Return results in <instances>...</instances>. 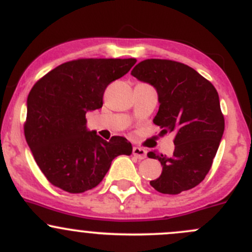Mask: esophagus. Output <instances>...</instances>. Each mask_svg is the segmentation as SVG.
Masks as SVG:
<instances>
[{
  "mask_svg": "<svg viewBox=\"0 0 252 252\" xmlns=\"http://www.w3.org/2000/svg\"><path fill=\"white\" fill-rule=\"evenodd\" d=\"M133 155L135 156V158L143 160V158H146V150H145V149H143V148H139V146H134V148H133Z\"/></svg>",
  "mask_w": 252,
  "mask_h": 252,
  "instance_id": "34e87169",
  "label": "esophagus"
}]
</instances>
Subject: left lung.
Instances as JSON below:
<instances>
[{
    "label": "left lung",
    "mask_w": 252,
    "mask_h": 252,
    "mask_svg": "<svg viewBox=\"0 0 252 252\" xmlns=\"http://www.w3.org/2000/svg\"><path fill=\"white\" fill-rule=\"evenodd\" d=\"M131 75L155 87L160 107L153 122L162 134L176 135L171 158L148 153L162 166L160 177L150 181V185L165 194L196 187L211 170L224 133L216 87L192 67L162 59L141 61Z\"/></svg>",
    "instance_id": "obj_1"
}]
</instances>
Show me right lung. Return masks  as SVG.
Returning a JSON list of instances; mask_svg holds the SVG:
<instances>
[{"mask_svg": "<svg viewBox=\"0 0 252 252\" xmlns=\"http://www.w3.org/2000/svg\"><path fill=\"white\" fill-rule=\"evenodd\" d=\"M135 59H79L41 77L27 98L24 135L49 182L82 193L96 187L118 155H130L123 136L106 141L87 129L86 113L101 108L106 87L121 79Z\"/></svg>", "mask_w": 252, "mask_h": 252, "instance_id": "right-lung-1", "label": "right lung"}]
</instances>
